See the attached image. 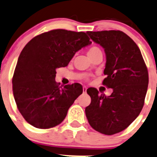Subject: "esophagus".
Masks as SVG:
<instances>
[{
    "label": "esophagus",
    "mask_w": 157,
    "mask_h": 157,
    "mask_svg": "<svg viewBox=\"0 0 157 157\" xmlns=\"http://www.w3.org/2000/svg\"><path fill=\"white\" fill-rule=\"evenodd\" d=\"M83 92H86V91H87V87L86 86H83Z\"/></svg>",
    "instance_id": "obj_1"
}]
</instances>
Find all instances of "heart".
<instances>
[{"instance_id":"obj_1","label":"heart","mask_w":157,"mask_h":157,"mask_svg":"<svg viewBox=\"0 0 157 157\" xmlns=\"http://www.w3.org/2000/svg\"><path fill=\"white\" fill-rule=\"evenodd\" d=\"M102 52V51H101V49H100L99 48L94 46V47L90 48L88 50V55H89V57H90V56H92V55H95V54L98 53V52Z\"/></svg>"}]
</instances>
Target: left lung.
I'll use <instances>...</instances> for the list:
<instances>
[{
	"label": "left lung",
	"mask_w": 157,
	"mask_h": 157,
	"mask_svg": "<svg viewBox=\"0 0 157 157\" xmlns=\"http://www.w3.org/2000/svg\"><path fill=\"white\" fill-rule=\"evenodd\" d=\"M102 46L106 56L102 84L113 89L110 95L87 89L91 103L86 108L89 123L95 130L113 135L124 130L140 115L149 83L147 68L133 40L120 31H87Z\"/></svg>",
	"instance_id": "obj_1"
}]
</instances>
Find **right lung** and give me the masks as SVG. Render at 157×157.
Returning a JSON list of instances; mask_svg holds the SVG:
<instances>
[{
	"mask_svg": "<svg viewBox=\"0 0 157 157\" xmlns=\"http://www.w3.org/2000/svg\"><path fill=\"white\" fill-rule=\"evenodd\" d=\"M91 43L85 32L56 29L35 37L25 46L12 85L17 109L29 124L49 129L64 120L83 89L78 83L59 87L56 69L67 66L78 51Z\"/></svg>",
	"mask_w": 157,
	"mask_h": 157,
	"instance_id": "right-lung-1",
	"label": "right lung"
}]
</instances>
